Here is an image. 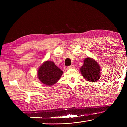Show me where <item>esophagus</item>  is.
<instances>
[{"label": "esophagus", "instance_id": "1", "mask_svg": "<svg viewBox=\"0 0 127 127\" xmlns=\"http://www.w3.org/2000/svg\"><path fill=\"white\" fill-rule=\"evenodd\" d=\"M74 65H70V66H69L68 67V69H73V68H74Z\"/></svg>", "mask_w": 127, "mask_h": 127}]
</instances>
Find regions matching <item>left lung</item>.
Instances as JSON below:
<instances>
[{
  "instance_id": "left-lung-1",
  "label": "left lung",
  "mask_w": 127,
  "mask_h": 127,
  "mask_svg": "<svg viewBox=\"0 0 127 127\" xmlns=\"http://www.w3.org/2000/svg\"><path fill=\"white\" fill-rule=\"evenodd\" d=\"M80 71L84 79L89 82H96L100 77V66L98 62L90 57L84 59Z\"/></svg>"
}]
</instances>
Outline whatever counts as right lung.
<instances>
[{"label":"right lung","mask_w":127,"mask_h":127,"mask_svg":"<svg viewBox=\"0 0 127 127\" xmlns=\"http://www.w3.org/2000/svg\"><path fill=\"white\" fill-rule=\"evenodd\" d=\"M63 72L53 62H44L37 70V77L42 84L46 86L55 85L60 79Z\"/></svg>","instance_id":"add662e5"}]
</instances>
